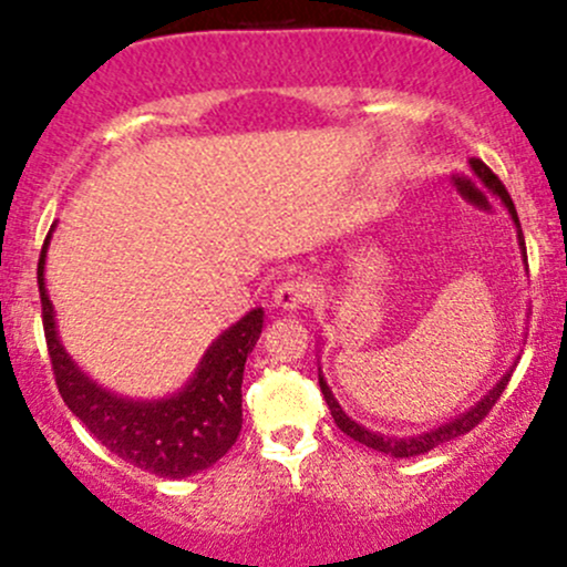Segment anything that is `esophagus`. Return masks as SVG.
<instances>
[{"label": "esophagus", "instance_id": "obj_1", "mask_svg": "<svg viewBox=\"0 0 567 567\" xmlns=\"http://www.w3.org/2000/svg\"><path fill=\"white\" fill-rule=\"evenodd\" d=\"M309 285L303 282V279H282V282L274 288L271 293V301L274 307H279L282 312H296V309H301V303L309 301Z\"/></svg>", "mask_w": 567, "mask_h": 567}]
</instances>
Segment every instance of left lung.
Wrapping results in <instances>:
<instances>
[{"mask_svg": "<svg viewBox=\"0 0 567 567\" xmlns=\"http://www.w3.org/2000/svg\"><path fill=\"white\" fill-rule=\"evenodd\" d=\"M471 169H474V172H476V177L482 179V183L487 185V188L493 190L497 198H501L503 207H506V209H508V215H512V220H514V226H516V239H519L522 264H525V269H527L525 236H522V226H519V217H516V209H514L512 196H508V190L503 188L501 179H497L495 174L489 172L487 166L482 164V161H471ZM514 365H516V363H514ZM514 365H512V369L506 371V374H503L501 379H497L495 388L489 390V393L484 395L482 401H476L474 406L468 409V412H463V414L452 416L450 422H444V425L433 427V431H427V433H416V435H403V439H398V435H384V433L369 431V427H363V425H360V422H354L352 416L347 414L344 409L339 406V401H336V398H333L331 388H328V382H326V377H322V371H317V377H320V390H322V398H326L328 409H331V414H333V422H336V425H339V431H341V433H347V435H350V439L360 441V444L369 446V450L384 452V455H390V457H414V455H425V452H431V450H435V446L446 444V441L457 439V435H463V433L474 431V427L478 425V422H482L484 416H487L489 409L495 406L497 398L503 395V390H506L508 379H512Z\"/></svg>", "mask_w": 567, "mask_h": 567, "instance_id": "1", "label": "left lung"}]
</instances>
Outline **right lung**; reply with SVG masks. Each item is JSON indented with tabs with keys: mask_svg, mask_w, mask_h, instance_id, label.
I'll return each mask as SVG.
<instances>
[{
	"mask_svg": "<svg viewBox=\"0 0 567 567\" xmlns=\"http://www.w3.org/2000/svg\"><path fill=\"white\" fill-rule=\"evenodd\" d=\"M53 228L42 245L37 282L48 354L66 406L112 455L147 474L185 478L215 465L231 450L241 431V377L247 354L264 331V309H250L239 322L217 336L177 393L158 401L117 395L93 382L59 339L53 303L45 288V258Z\"/></svg>",
	"mask_w": 567,
	"mask_h": 567,
	"instance_id": "add662e5",
	"label": "right lung"
}]
</instances>
